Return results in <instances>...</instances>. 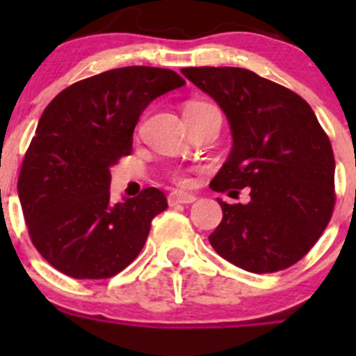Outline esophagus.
<instances>
[{"label": "esophagus", "mask_w": 356, "mask_h": 356, "mask_svg": "<svg viewBox=\"0 0 356 356\" xmlns=\"http://www.w3.org/2000/svg\"><path fill=\"white\" fill-rule=\"evenodd\" d=\"M196 200L195 195H191V193H182V191H172L170 195H168V204H186V203H193V201Z\"/></svg>", "instance_id": "1"}]
</instances>
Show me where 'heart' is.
I'll list each match as a JSON object with an SVG mask.
<instances>
[{"instance_id":"heart-1","label":"heart","mask_w":356,"mask_h":356,"mask_svg":"<svg viewBox=\"0 0 356 356\" xmlns=\"http://www.w3.org/2000/svg\"><path fill=\"white\" fill-rule=\"evenodd\" d=\"M203 106H208L207 103H196V102H193V103H189L188 106H186V111H191V110H200V108H203ZM179 181H184V179H179Z\"/></svg>"}]
</instances>
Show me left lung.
Here are the masks:
<instances>
[{
    "mask_svg": "<svg viewBox=\"0 0 356 356\" xmlns=\"http://www.w3.org/2000/svg\"><path fill=\"white\" fill-rule=\"evenodd\" d=\"M182 74L217 102L232 149L213 191L250 188L246 204L222 207L208 241L254 274L288 268L317 243L331 220L334 155L314 110L296 92L239 67H191ZM232 193V191H231Z\"/></svg>",
    "mask_w": 356,
    "mask_h": 356,
    "instance_id": "8db88e82",
    "label": "left lung"
}]
</instances>
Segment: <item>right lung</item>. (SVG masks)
<instances>
[{"label": "right lung", "mask_w": 356, "mask_h": 356, "mask_svg": "<svg viewBox=\"0 0 356 356\" xmlns=\"http://www.w3.org/2000/svg\"><path fill=\"white\" fill-rule=\"evenodd\" d=\"M184 84L168 68H113L68 86L42 111L17 188L32 245L56 270L108 279L143 250L167 198L146 188L111 203L110 167L132 152L146 106Z\"/></svg>", "instance_id": "obj_1"}]
</instances>
